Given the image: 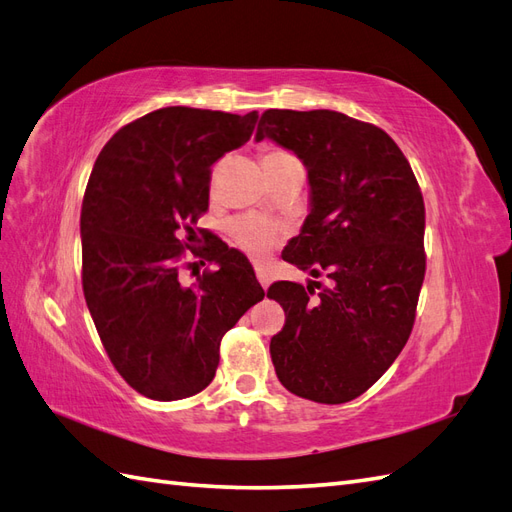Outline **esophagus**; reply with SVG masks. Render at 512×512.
<instances>
[{
    "label": "esophagus",
    "instance_id": "1",
    "mask_svg": "<svg viewBox=\"0 0 512 512\" xmlns=\"http://www.w3.org/2000/svg\"><path fill=\"white\" fill-rule=\"evenodd\" d=\"M256 277H258V282L262 284V288H267L271 284V273L265 265H256Z\"/></svg>",
    "mask_w": 512,
    "mask_h": 512
}]
</instances>
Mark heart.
Here are the masks:
<instances>
[{
	"instance_id": "b5f03b06",
	"label": "heart",
	"mask_w": 512,
	"mask_h": 512,
	"mask_svg": "<svg viewBox=\"0 0 512 512\" xmlns=\"http://www.w3.org/2000/svg\"><path fill=\"white\" fill-rule=\"evenodd\" d=\"M269 156H288L284 151H271ZM280 226L271 224L265 218L258 215H243V218L232 222V237H235L237 245L250 256H265L271 247L280 239Z\"/></svg>"
}]
</instances>
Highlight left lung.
<instances>
[{"label": "left lung", "mask_w": 512, "mask_h": 512, "mask_svg": "<svg viewBox=\"0 0 512 512\" xmlns=\"http://www.w3.org/2000/svg\"><path fill=\"white\" fill-rule=\"evenodd\" d=\"M307 168L309 213L282 258L320 282H275L284 307L271 337L275 374L294 395L346 404L374 384L404 350L425 280V205L393 138L344 113L280 111L258 121ZM317 297L314 298L313 294Z\"/></svg>", "instance_id": "1"}]
</instances>
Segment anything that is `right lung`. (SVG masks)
I'll list each match as a JSON object with an SVG mask.
<instances>
[{
	"mask_svg": "<svg viewBox=\"0 0 512 512\" xmlns=\"http://www.w3.org/2000/svg\"><path fill=\"white\" fill-rule=\"evenodd\" d=\"M256 121V111L158 108L123 126L91 170L81 209L85 301L108 359L149 399L203 391L224 333L265 297L243 252L196 230L211 164L250 141ZM198 234L208 247L196 254L212 271L183 287L178 260Z\"/></svg>",
	"mask_w": 512,
	"mask_h": 512,
	"instance_id": "obj_1",
	"label": "right lung"
}]
</instances>
